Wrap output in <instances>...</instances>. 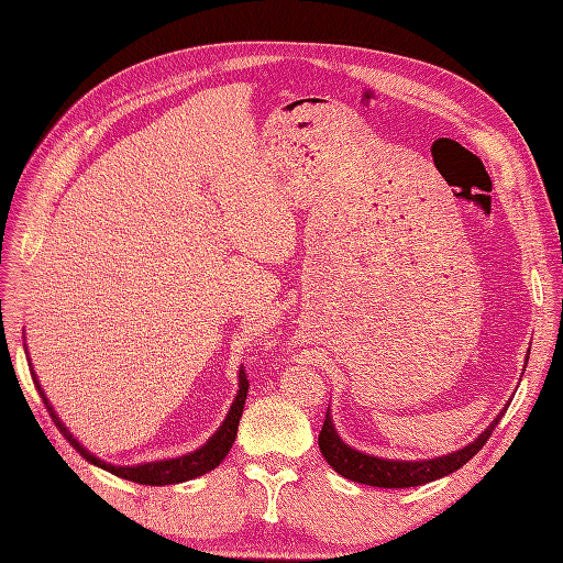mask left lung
<instances>
[{"instance_id": "left-lung-1", "label": "left lung", "mask_w": 563, "mask_h": 563, "mask_svg": "<svg viewBox=\"0 0 563 563\" xmlns=\"http://www.w3.org/2000/svg\"><path fill=\"white\" fill-rule=\"evenodd\" d=\"M507 406L496 416V420H493L488 428L472 441V444H467L460 451H453L449 455L430 457V460H387V457H376V455L356 451L338 437V432L333 428V420L327 411V418H323L321 432H319V451L338 474H343L345 479H352L356 484L378 486V488L422 486V484H430L434 479H441V476H449L451 472L470 463V457L484 449L490 432L496 430V424L505 416Z\"/></svg>"}]
</instances>
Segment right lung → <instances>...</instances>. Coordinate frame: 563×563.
Returning a JSON list of instances; mask_svg holds the SVG:
<instances>
[{
    "instance_id": "obj_1",
    "label": "right lung",
    "mask_w": 563,
    "mask_h": 563,
    "mask_svg": "<svg viewBox=\"0 0 563 563\" xmlns=\"http://www.w3.org/2000/svg\"><path fill=\"white\" fill-rule=\"evenodd\" d=\"M32 373V380H35V387L40 391V397L46 406V411L51 416V420L56 422V428L60 430V434L70 441V446L77 449V453H81L84 457L89 460L91 465L96 467H103L108 472H112L114 476H122V479H129V482H135V484H145V486H168V484H180V482H190V479H197V476L207 474L211 470H216L220 463H223V457L230 453L234 439H236V428H240V418H242V411H244V404H246V391H249V380H246V373L244 368L240 371V389H236V397L230 406L228 411V418L223 420V424H220L218 432L203 444L201 449L187 453V455H178V457H168V460H155V463H143V465H110L106 463V460L96 457L93 453H89L87 449H84L79 441L70 434V430L65 428V424L60 422V418L56 416L54 406L48 404L44 389L37 380V373Z\"/></svg>"
}]
</instances>
